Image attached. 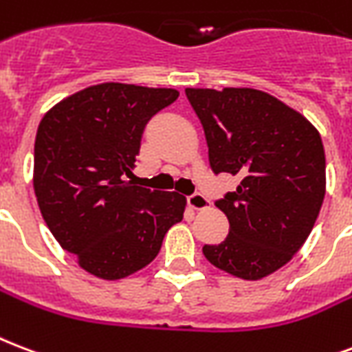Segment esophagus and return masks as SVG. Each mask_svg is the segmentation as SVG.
<instances>
[{
    "instance_id": "1",
    "label": "esophagus",
    "mask_w": 352,
    "mask_h": 352,
    "mask_svg": "<svg viewBox=\"0 0 352 352\" xmlns=\"http://www.w3.org/2000/svg\"><path fill=\"white\" fill-rule=\"evenodd\" d=\"M188 205L192 206L194 210H205L210 205V201L206 199L203 194H192L188 197Z\"/></svg>"
}]
</instances>
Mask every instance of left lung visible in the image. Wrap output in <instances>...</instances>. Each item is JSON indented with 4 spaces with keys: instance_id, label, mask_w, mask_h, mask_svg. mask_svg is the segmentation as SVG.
Listing matches in <instances>:
<instances>
[{
    "instance_id": "obj_1",
    "label": "left lung",
    "mask_w": 352,
    "mask_h": 352,
    "mask_svg": "<svg viewBox=\"0 0 352 352\" xmlns=\"http://www.w3.org/2000/svg\"><path fill=\"white\" fill-rule=\"evenodd\" d=\"M201 120L214 173L240 175L216 206L229 234L205 245L212 265L258 280L288 264L325 197V149L318 129L288 104L254 88H186Z\"/></svg>"
}]
</instances>
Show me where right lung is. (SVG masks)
Returning <instances> with one entry per match:
<instances>
[{"label": "right lung", "instance_id": "obj_1", "mask_svg": "<svg viewBox=\"0 0 352 352\" xmlns=\"http://www.w3.org/2000/svg\"><path fill=\"white\" fill-rule=\"evenodd\" d=\"M177 98L173 88L103 82L40 122L33 184L42 218L94 277L118 280L146 267L182 219L184 195L136 186L131 171L147 122Z\"/></svg>", "mask_w": 352, "mask_h": 352}]
</instances>
